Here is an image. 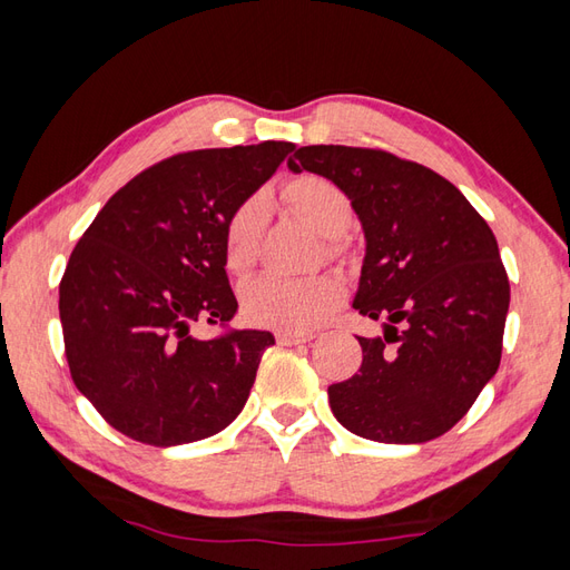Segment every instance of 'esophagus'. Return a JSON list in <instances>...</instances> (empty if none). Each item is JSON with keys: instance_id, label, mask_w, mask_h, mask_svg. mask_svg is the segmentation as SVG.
I'll return each instance as SVG.
<instances>
[{"instance_id": "1", "label": "esophagus", "mask_w": 570, "mask_h": 570, "mask_svg": "<svg viewBox=\"0 0 570 570\" xmlns=\"http://www.w3.org/2000/svg\"><path fill=\"white\" fill-rule=\"evenodd\" d=\"M316 337V333H292V331H278L276 333V341L282 345H301V343H308Z\"/></svg>"}]
</instances>
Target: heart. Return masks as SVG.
I'll return each instance as SVG.
<instances>
[{"label": "heart", "mask_w": 570, "mask_h": 570, "mask_svg": "<svg viewBox=\"0 0 570 570\" xmlns=\"http://www.w3.org/2000/svg\"><path fill=\"white\" fill-rule=\"evenodd\" d=\"M286 200L301 220L308 223L321 235H328V252L337 254L341 237L353 220V203L333 180L304 174L282 188ZM264 203L259 196L242 200L225 225V262L233 274H247L257 262L262 235ZM343 284L335 274L313 276H259L242 292L245 316L257 325H269L278 331L304 333L328 316L341 304Z\"/></svg>", "instance_id": "1"}]
</instances>
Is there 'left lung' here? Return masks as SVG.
<instances>
[{
    "mask_svg": "<svg viewBox=\"0 0 570 570\" xmlns=\"http://www.w3.org/2000/svg\"><path fill=\"white\" fill-rule=\"evenodd\" d=\"M345 190L367 252L353 308L357 374L328 386L335 419L380 443H426L475 404L502 357L510 278L490 225L451 180L382 149L316 144L288 159Z\"/></svg>",
    "mask_w": 570,
    "mask_h": 570,
    "instance_id": "8db88e82",
    "label": "left lung"
}]
</instances>
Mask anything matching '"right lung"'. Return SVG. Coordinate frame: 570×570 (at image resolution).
Listing matches in <instances>:
<instances>
[{"mask_svg":"<svg viewBox=\"0 0 570 570\" xmlns=\"http://www.w3.org/2000/svg\"><path fill=\"white\" fill-rule=\"evenodd\" d=\"M292 151L262 141L176 154L119 188L72 249L58 286L70 377L131 441L208 439L245 406L274 335L200 341L190 328L235 318L225 225Z\"/></svg>","mask_w":570,"mask_h":570,"instance_id":"1","label":"right lung"}]
</instances>
